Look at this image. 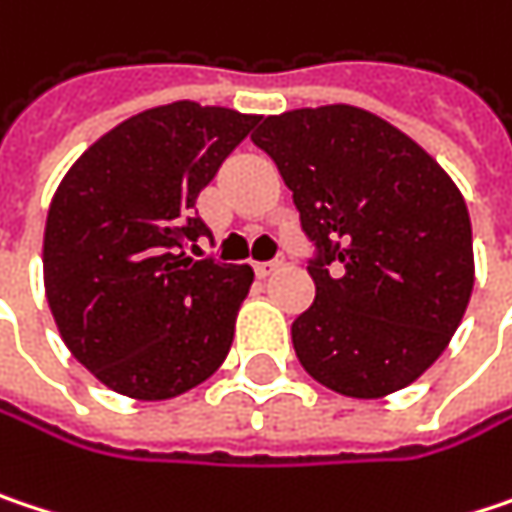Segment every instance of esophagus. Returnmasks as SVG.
Here are the masks:
<instances>
[{
	"instance_id": "1",
	"label": "esophagus",
	"mask_w": 512,
	"mask_h": 512,
	"mask_svg": "<svg viewBox=\"0 0 512 512\" xmlns=\"http://www.w3.org/2000/svg\"><path fill=\"white\" fill-rule=\"evenodd\" d=\"M284 260H287V257L278 255V257H272V260H263V263H255V272H257V275H260V278H266V275H272L275 269H281V266H284Z\"/></svg>"
}]
</instances>
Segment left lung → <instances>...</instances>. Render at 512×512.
I'll return each mask as SVG.
<instances>
[{"instance_id": "obj_1", "label": "left lung", "mask_w": 512, "mask_h": 512, "mask_svg": "<svg viewBox=\"0 0 512 512\" xmlns=\"http://www.w3.org/2000/svg\"><path fill=\"white\" fill-rule=\"evenodd\" d=\"M293 190L316 299L293 322L310 378L351 398L413 384L457 331L475 284L469 210L422 146L381 117L325 105L252 134Z\"/></svg>"}]
</instances>
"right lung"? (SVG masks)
<instances>
[{"label":"right lung","instance_id":"add662e5","mask_svg":"<svg viewBox=\"0 0 512 512\" xmlns=\"http://www.w3.org/2000/svg\"><path fill=\"white\" fill-rule=\"evenodd\" d=\"M260 117L172 102L119 122L61 181L46 219V299L72 357L114 393L163 401L210 378L252 266L193 257L199 193Z\"/></svg>","mask_w":512,"mask_h":512}]
</instances>
